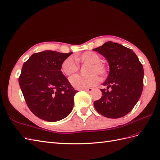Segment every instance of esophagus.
Returning <instances> with one entry per match:
<instances>
[{"label":"esophagus","instance_id":"esophagus-1","mask_svg":"<svg viewBox=\"0 0 160 160\" xmlns=\"http://www.w3.org/2000/svg\"><path fill=\"white\" fill-rule=\"evenodd\" d=\"M85 92H92V91H93V88H88V89H84Z\"/></svg>","mask_w":160,"mask_h":160}]
</instances>
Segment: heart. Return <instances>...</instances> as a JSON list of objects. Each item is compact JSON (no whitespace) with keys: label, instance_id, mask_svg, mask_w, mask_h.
Returning a JSON list of instances; mask_svg holds the SVG:
<instances>
[{"label":"heart","instance_id":"obj_1","mask_svg":"<svg viewBox=\"0 0 160 160\" xmlns=\"http://www.w3.org/2000/svg\"><path fill=\"white\" fill-rule=\"evenodd\" d=\"M75 60L82 64H88L85 71L87 75H75L70 78L71 84L78 89H83L96 85L99 78L98 75L103 78L107 74V68L104 64L100 62V57L93 52H85L77 56ZM79 67L75 59L71 57L64 59L61 64V71L65 76H71L79 71Z\"/></svg>","mask_w":160,"mask_h":160}]
</instances>
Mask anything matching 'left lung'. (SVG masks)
Returning <instances> with one entry per match:
<instances>
[{
	"mask_svg": "<svg viewBox=\"0 0 160 160\" xmlns=\"http://www.w3.org/2000/svg\"><path fill=\"white\" fill-rule=\"evenodd\" d=\"M104 57L110 72L101 89L102 96L95 101L96 110L107 118H118L130 112L141 97L144 71L134 52L118 43L107 42L93 49Z\"/></svg>",
	"mask_w": 160,
	"mask_h": 160,
	"instance_id": "1",
	"label": "left lung"
}]
</instances>
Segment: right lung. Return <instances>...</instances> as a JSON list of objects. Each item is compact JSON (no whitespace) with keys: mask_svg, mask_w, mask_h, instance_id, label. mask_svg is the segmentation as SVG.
Segmentation results:
<instances>
[{"mask_svg":"<svg viewBox=\"0 0 160 160\" xmlns=\"http://www.w3.org/2000/svg\"><path fill=\"white\" fill-rule=\"evenodd\" d=\"M72 53L43 51L32 54L23 65L19 83L25 101L33 114L46 121L62 120L72 110L78 91L60 71Z\"/></svg>","mask_w":160,"mask_h":160,"instance_id":"1","label":"right lung"}]
</instances>
